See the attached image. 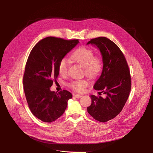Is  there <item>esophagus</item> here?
<instances>
[{
	"mask_svg": "<svg viewBox=\"0 0 153 153\" xmlns=\"http://www.w3.org/2000/svg\"><path fill=\"white\" fill-rule=\"evenodd\" d=\"M74 97L76 98H80L81 97H82V96L80 95V94H76V95H74Z\"/></svg>",
	"mask_w": 153,
	"mask_h": 153,
	"instance_id": "esophagus-1",
	"label": "esophagus"
}]
</instances>
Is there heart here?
Here are the masks:
<instances>
[{
    "label": "heart",
    "mask_w": 153,
    "mask_h": 153,
    "mask_svg": "<svg viewBox=\"0 0 153 153\" xmlns=\"http://www.w3.org/2000/svg\"><path fill=\"white\" fill-rule=\"evenodd\" d=\"M71 59L83 67L85 74L90 77H97L102 70V58L98 56H94L93 50L87 48H79L72 54ZM69 67L70 62L66 57L60 60L58 64V71L61 75H67ZM88 86V81L84 79L73 80L69 83V86L72 90L79 93L83 92Z\"/></svg>",
    "instance_id": "1"
}]
</instances>
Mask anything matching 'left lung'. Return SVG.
I'll list each match as a JSON object with an SVG mask.
<instances>
[{"mask_svg":"<svg viewBox=\"0 0 153 153\" xmlns=\"http://www.w3.org/2000/svg\"><path fill=\"white\" fill-rule=\"evenodd\" d=\"M99 49L103 60L101 76L94 85L96 90L106 98L91 95L88 113L96 120L106 122L116 117L122 110L131 88V78L125 57L114 42L105 37L91 39L88 44Z\"/></svg>","mask_w":153,"mask_h":153,"instance_id":"1","label":"left lung"}]
</instances>
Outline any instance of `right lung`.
<instances>
[{"label":"right lung","instance_id":"obj_1","mask_svg":"<svg viewBox=\"0 0 153 153\" xmlns=\"http://www.w3.org/2000/svg\"><path fill=\"white\" fill-rule=\"evenodd\" d=\"M79 43L78 39L65 40L47 37L37 43L27 59L23 77L26 99L33 114L44 122H52L66 110L72 94L62 90L50 91L59 75L58 64Z\"/></svg>","mask_w":153,"mask_h":153}]
</instances>
